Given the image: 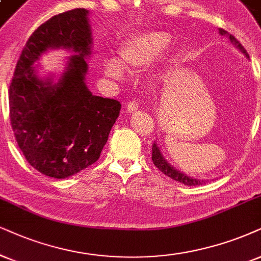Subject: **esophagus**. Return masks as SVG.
I'll return each mask as SVG.
<instances>
[{"mask_svg":"<svg viewBox=\"0 0 261 261\" xmlns=\"http://www.w3.org/2000/svg\"><path fill=\"white\" fill-rule=\"evenodd\" d=\"M138 108H139V105L137 104L136 101H130L127 104V108H125V110H127L128 114H134L138 110Z\"/></svg>","mask_w":261,"mask_h":261,"instance_id":"esophagus-1","label":"esophagus"}]
</instances>
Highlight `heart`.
Here are the masks:
<instances>
[{"label":"heart","instance_id":"heart-1","mask_svg":"<svg viewBox=\"0 0 261 261\" xmlns=\"http://www.w3.org/2000/svg\"><path fill=\"white\" fill-rule=\"evenodd\" d=\"M170 35L165 31H147L129 38L118 49V63L108 59L102 64L105 75L116 81L124 77V70H138L150 65L170 42Z\"/></svg>","mask_w":261,"mask_h":261}]
</instances>
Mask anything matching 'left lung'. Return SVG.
Masks as SVG:
<instances>
[{
  "label": "left lung",
  "mask_w": 261,
  "mask_h": 261,
  "mask_svg": "<svg viewBox=\"0 0 261 261\" xmlns=\"http://www.w3.org/2000/svg\"><path fill=\"white\" fill-rule=\"evenodd\" d=\"M219 34L221 35V36L229 37L231 43H232L233 46L236 47L237 49H239L240 52L247 58V59H249V56H248V53H247V50L244 49L242 44H241L240 42L232 36V35H230L229 32L223 30V29H219ZM152 162H153V165H155L157 168H159L161 172L163 173V174H166L167 176H169V178L175 180V181L181 182V184H184V185L197 186V185L204 184L205 182L204 180L196 179V178H192V176L186 175L185 173L180 172L179 169H176L175 167H173L172 165H170L168 161L165 159V156H163L162 151H161L159 144H157L156 141H153V144H152Z\"/></svg>",
  "instance_id": "left-lung-1"
}]
</instances>
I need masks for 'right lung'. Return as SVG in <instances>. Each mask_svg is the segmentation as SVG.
Returning a JSON list of instances; mask_svg holds the SVG:
<instances>
[{"label":"right lung","instance_id":"obj_1","mask_svg":"<svg viewBox=\"0 0 261 261\" xmlns=\"http://www.w3.org/2000/svg\"><path fill=\"white\" fill-rule=\"evenodd\" d=\"M88 11L54 15L29 38L9 86V116L19 149L42 174L65 179L100 157L120 115L115 99L93 95L86 85L92 54ZM75 53L60 75L41 76L34 67L48 50Z\"/></svg>","mask_w":261,"mask_h":261}]
</instances>
